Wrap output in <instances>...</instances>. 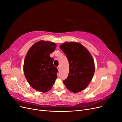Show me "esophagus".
Masks as SVG:
<instances>
[{
  "mask_svg": "<svg viewBox=\"0 0 122 122\" xmlns=\"http://www.w3.org/2000/svg\"><path fill=\"white\" fill-rule=\"evenodd\" d=\"M57 69H58V70H60V66H58V67H57Z\"/></svg>",
  "mask_w": 122,
  "mask_h": 122,
  "instance_id": "esophagus-1",
  "label": "esophagus"
}]
</instances>
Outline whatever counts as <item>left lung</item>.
Listing matches in <instances>:
<instances>
[{
  "label": "left lung",
  "instance_id": "obj_1",
  "mask_svg": "<svg viewBox=\"0 0 122 122\" xmlns=\"http://www.w3.org/2000/svg\"><path fill=\"white\" fill-rule=\"evenodd\" d=\"M60 48L66 54L70 66L68 76L63 81L65 86L73 93L83 90L90 83L95 72L92 55L78 43L66 42Z\"/></svg>",
  "mask_w": 122,
  "mask_h": 122
}]
</instances>
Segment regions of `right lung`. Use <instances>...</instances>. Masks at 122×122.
Masks as SVG:
<instances>
[{"instance_id":"add662e5","label":"right lung","mask_w":122,"mask_h":122,"mask_svg":"<svg viewBox=\"0 0 122 122\" xmlns=\"http://www.w3.org/2000/svg\"><path fill=\"white\" fill-rule=\"evenodd\" d=\"M56 44L49 41L35 43L28 50L24 61L23 70L28 82L36 91L46 92L52 87L58 70L50 56Z\"/></svg>"}]
</instances>
